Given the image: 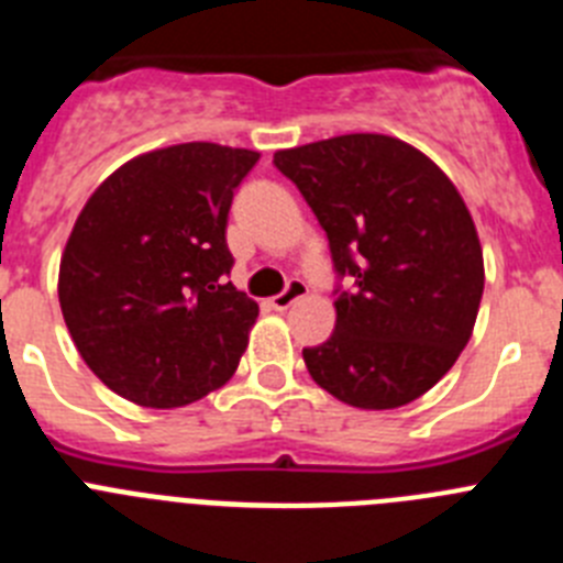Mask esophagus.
Returning <instances> with one entry per match:
<instances>
[{
    "label": "esophagus",
    "instance_id": "1",
    "mask_svg": "<svg viewBox=\"0 0 563 563\" xmlns=\"http://www.w3.org/2000/svg\"><path fill=\"white\" fill-rule=\"evenodd\" d=\"M307 292H310V287H307L305 282H301V278H290L285 290L278 292V296L271 298L273 310H287V307H292V305H296V301H301V298H305Z\"/></svg>",
    "mask_w": 563,
    "mask_h": 563
}]
</instances>
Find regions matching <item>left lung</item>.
Listing matches in <instances>:
<instances>
[{"mask_svg":"<svg viewBox=\"0 0 563 563\" xmlns=\"http://www.w3.org/2000/svg\"><path fill=\"white\" fill-rule=\"evenodd\" d=\"M330 239L335 330L305 350L321 389L355 409H400L451 369L471 341L485 290L476 225L449 174L389 134H341L282 148Z\"/></svg>","mask_w":563,"mask_h":563,"instance_id":"8db88e82","label":"left lung"}]
</instances>
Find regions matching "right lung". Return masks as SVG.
I'll use <instances>...</instances> for the list:
<instances>
[{"mask_svg": "<svg viewBox=\"0 0 563 563\" xmlns=\"http://www.w3.org/2000/svg\"><path fill=\"white\" fill-rule=\"evenodd\" d=\"M258 152L180 143L132 157L92 191L58 267L64 324L98 380L180 409L236 372L258 305L228 282L233 191Z\"/></svg>", "mask_w": 563, "mask_h": 563, "instance_id": "add662e5", "label": "right lung"}]
</instances>
